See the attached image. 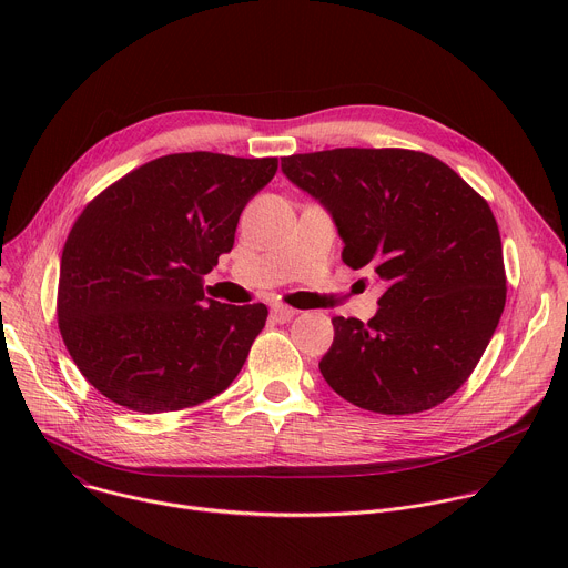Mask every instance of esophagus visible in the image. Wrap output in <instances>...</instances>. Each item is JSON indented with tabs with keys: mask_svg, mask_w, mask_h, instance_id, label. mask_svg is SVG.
<instances>
[{
	"mask_svg": "<svg viewBox=\"0 0 568 568\" xmlns=\"http://www.w3.org/2000/svg\"><path fill=\"white\" fill-rule=\"evenodd\" d=\"M294 314H296V310L290 307V305H283V303L272 305V318H274L276 323H287V321L294 318Z\"/></svg>",
	"mask_w": 568,
	"mask_h": 568,
	"instance_id": "obj_1",
	"label": "esophagus"
}]
</instances>
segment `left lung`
<instances>
[{
  "mask_svg": "<svg viewBox=\"0 0 568 568\" xmlns=\"http://www.w3.org/2000/svg\"><path fill=\"white\" fill-rule=\"evenodd\" d=\"M281 169L331 211L342 261L386 283L368 323L333 318L323 379L375 414L438 407L476 368L506 305L493 209L418 150L335 148L283 156Z\"/></svg>",
  "mask_w": 568,
  "mask_h": 568,
  "instance_id": "obj_1",
  "label": "left lung"
}]
</instances>
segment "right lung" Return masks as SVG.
Wrapping results in <instances>:
<instances>
[{
  "label": "right lung",
  "mask_w": 568,
  "mask_h": 568,
  "mask_svg": "<svg viewBox=\"0 0 568 568\" xmlns=\"http://www.w3.org/2000/svg\"><path fill=\"white\" fill-rule=\"evenodd\" d=\"M276 156L178 152L134 169L80 213L58 281V328L85 379L139 414L222 393L265 328L267 307L204 296L242 209Z\"/></svg>",
  "instance_id": "obj_1"
}]
</instances>
